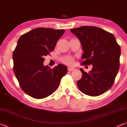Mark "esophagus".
Returning a JSON list of instances; mask_svg holds the SVG:
<instances>
[{"label": "esophagus", "mask_w": 127, "mask_h": 127, "mask_svg": "<svg viewBox=\"0 0 127 127\" xmlns=\"http://www.w3.org/2000/svg\"><path fill=\"white\" fill-rule=\"evenodd\" d=\"M68 71H73V70H74V68H70V67H69V68H68Z\"/></svg>", "instance_id": "obj_1"}]
</instances>
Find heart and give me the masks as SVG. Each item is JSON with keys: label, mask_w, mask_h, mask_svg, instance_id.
Listing matches in <instances>:
<instances>
[{"label": "heart", "mask_w": 127, "mask_h": 127, "mask_svg": "<svg viewBox=\"0 0 127 127\" xmlns=\"http://www.w3.org/2000/svg\"><path fill=\"white\" fill-rule=\"evenodd\" d=\"M62 62L64 64H67V65H71L74 64V59L71 57H65L62 59Z\"/></svg>", "instance_id": "1"}]
</instances>
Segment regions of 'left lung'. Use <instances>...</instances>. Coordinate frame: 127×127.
<instances>
[{
    "label": "left lung",
    "mask_w": 127,
    "mask_h": 127,
    "mask_svg": "<svg viewBox=\"0 0 127 127\" xmlns=\"http://www.w3.org/2000/svg\"><path fill=\"white\" fill-rule=\"evenodd\" d=\"M81 43L84 59L82 64L93 65L87 73L82 68V77L77 82L82 93L96 96L112 87L119 68L121 48L112 33L100 28L82 26L70 29Z\"/></svg>",
    "instance_id": "8db88e82"
}]
</instances>
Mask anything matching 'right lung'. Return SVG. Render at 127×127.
Listing matches in <instances>:
<instances>
[{"label": "right lung", "mask_w": 127, "mask_h": 127, "mask_svg": "<svg viewBox=\"0 0 127 127\" xmlns=\"http://www.w3.org/2000/svg\"><path fill=\"white\" fill-rule=\"evenodd\" d=\"M63 29L37 28L22 35L13 53V71L25 93L36 99L47 97L58 87L67 67L44 66V57L54 50Z\"/></svg>", "instance_id": "obj_1"}]
</instances>
